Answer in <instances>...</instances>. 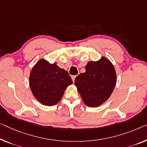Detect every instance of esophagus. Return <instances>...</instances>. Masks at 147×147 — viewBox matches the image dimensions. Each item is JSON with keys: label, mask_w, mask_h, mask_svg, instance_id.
I'll return each instance as SVG.
<instances>
[{"label": "esophagus", "mask_w": 147, "mask_h": 147, "mask_svg": "<svg viewBox=\"0 0 147 147\" xmlns=\"http://www.w3.org/2000/svg\"><path fill=\"white\" fill-rule=\"evenodd\" d=\"M76 77V75H75V76H71V78H72V80H73V82H74V80H75Z\"/></svg>", "instance_id": "1"}]
</instances>
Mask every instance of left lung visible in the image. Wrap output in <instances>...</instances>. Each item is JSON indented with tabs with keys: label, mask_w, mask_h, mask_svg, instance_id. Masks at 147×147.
<instances>
[{
	"label": "left lung",
	"mask_w": 147,
	"mask_h": 147,
	"mask_svg": "<svg viewBox=\"0 0 147 147\" xmlns=\"http://www.w3.org/2000/svg\"><path fill=\"white\" fill-rule=\"evenodd\" d=\"M86 72L76 76L75 86L84 104L88 107L99 106L109 98L116 84L114 67L106 58L90 61Z\"/></svg>",
	"instance_id": "left-lung-1"
}]
</instances>
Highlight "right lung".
<instances>
[{"instance_id":"add662e5","label":"right lung","mask_w":147,"mask_h":147,"mask_svg":"<svg viewBox=\"0 0 147 147\" xmlns=\"http://www.w3.org/2000/svg\"><path fill=\"white\" fill-rule=\"evenodd\" d=\"M73 84L65 70L41 59L33 67L30 76V86L33 95L45 106H53L60 101L65 89Z\"/></svg>"}]
</instances>
